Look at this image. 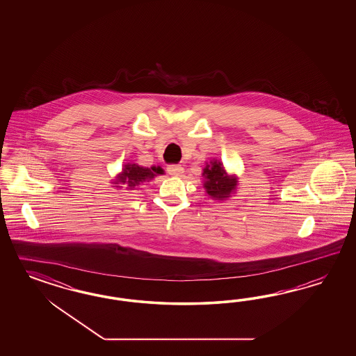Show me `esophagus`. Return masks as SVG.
<instances>
[{
  "label": "esophagus",
  "instance_id": "obj_1",
  "mask_svg": "<svg viewBox=\"0 0 356 356\" xmlns=\"http://www.w3.org/2000/svg\"><path fill=\"white\" fill-rule=\"evenodd\" d=\"M167 171H168L170 175H173V176H180V175L184 173V167L179 165V164H171V165L167 167Z\"/></svg>",
  "mask_w": 356,
  "mask_h": 356
}]
</instances>
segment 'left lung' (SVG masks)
I'll list each match as a JSON object with an SVG mask.
<instances>
[{
	"instance_id": "1",
	"label": "left lung",
	"mask_w": 356,
	"mask_h": 356,
	"mask_svg": "<svg viewBox=\"0 0 356 356\" xmlns=\"http://www.w3.org/2000/svg\"><path fill=\"white\" fill-rule=\"evenodd\" d=\"M202 176L205 177L204 188L206 193L214 200H225L236 189V177L229 176L223 164L216 159H213L210 164L206 163Z\"/></svg>"
}]
</instances>
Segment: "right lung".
<instances>
[{"mask_svg":"<svg viewBox=\"0 0 356 356\" xmlns=\"http://www.w3.org/2000/svg\"><path fill=\"white\" fill-rule=\"evenodd\" d=\"M163 170L161 167H140L138 164L128 163L124 165L122 172L120 173L118 179L113 184H124L128 189H134L136 186H140V184L152 180L156 175H162ZM116 188H121L120 185H115Z\"/></svg>","mask_w":356,"mask_h":356,"instance_id":"right-lung-1","label":"right lung"}]
</instances>
